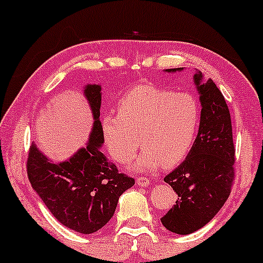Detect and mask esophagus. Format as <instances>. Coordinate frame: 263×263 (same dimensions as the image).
Masks as SVG:
<instances>
[{
	"mask_svg": "<svg viewBox=\"0 0 263 263\" xmlns=\"http://www.w3.org/2000/svg\"><path fill=\"white\" fill-rule=\"evenodd\" d=\"M136 182H137L138 186H141V187H147V186H149V184H151V181H149L148 178H146V177H137Z\"/></svg>",
	"mask_w": 263,
	"mask_h": 263,
	"instance_id": "esophagus-1",
	"label": "esophagus"
}]
</instances>
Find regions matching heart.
Wrapping results in <instances>:
<instances>
[{"label":"heart","mask_w":263,"mask_h":263,"mask_svg":"<svg viewBox=\"0 0 263 263\" xmlns=\"http://www.w3.org/2000/svg\"><path fill=\"white\" fill-rule=\"evenodd\" d=\"M201 118L195 95L141 85L121 97L118 115L102 117L101 131L108 154L121 164L136 157L141 143L143 151L135 168L151 172L163 164L176 166L190 155Z\"/></svg>","instance_id":"obj_1"}]
</instances>
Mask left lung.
Returning <instances> with one entry per match:
<instances>
[{"mask_svg": "<svg viewBox=\"0 0 263 263\" xmlns=\"http://www.w3.org/2000/svg\"><path fill=\"white\" fill-rule=\"evenodd\" d=\"M182 70L168 68L164 72ZM193 83L202 107L197 138L186 160L164 177L178 198L161 222L177 235H190L209 223L229 198L235 177L232 125L223 95L200 71L193 74Z\"/></svg>", "mask_w": 263, "mask_h": 263, "instance_id": "left-lung-1", "label": "left lung"}]
</instances>
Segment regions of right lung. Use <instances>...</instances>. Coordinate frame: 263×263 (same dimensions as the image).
<instances>
[{
	"mask_svg": "<svg viewBox=\"0 0 263 263\" xmlns=\"http://www.w3.org/2000/svg\"><path fill=\"white\" fill-rule=\"evenodd\" d=\"M82 92L93 118L86 146L62 162H52L32 142L27 174L32 189L60 223L89 235L111 220L118 198L135 180L120 174L101 152L105 142L100 121L101 86L87 83Z\"/></svg>",
	"mask_w": 263,
	"mask_h": 263,
	"instance_id": "add662e5",
	"label": "right lung"
}]
</instances>
